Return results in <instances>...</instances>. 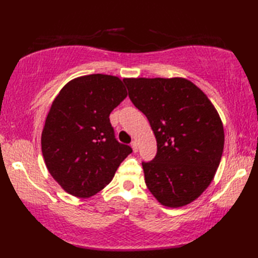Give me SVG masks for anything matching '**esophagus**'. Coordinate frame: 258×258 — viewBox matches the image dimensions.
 <instances>
[{
  "label": "esophagus",
  "mask_w": 258,
  "mask_h": 258,
  "mask_svg": "<svg viewBox=\"0 0 258 258\" xmlns=\"http://www.w3.org/2000/svg\"><path fill=\"white\" fill-rule=\"evenodd\" d=\"M131 145H132V149H133V152H134V153H136V152H138V151H139V147H138V143H136V142H135V141H133V142H132V144H131Z\"/></svg>",
  "instance_id": "esophagus-1"
}]
</instances>
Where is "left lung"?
<instances>
[{
  "label": "left lung",
  "instance_id": "left-lung-1",
  "mask_svg": "<svg viewBox=\"0 0 258 258\" xmlns=\"http://www.w3.org/2000/svg\"><path fill=\"white\" fill-rule=\"evenodd\" d=\"M123 81L157 142L154 160L142 163L147 188L166 207L189 204L210 186L221 163L225 139L220 114L187 79Z\"/></svg>",
  "mask_w": 258,
  "mask_h": 258
}]
</instances>
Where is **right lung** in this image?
I'll use <instances>...</instances> for the list:
<instances>
[{
	"label": "right lung",
	"mask_w": 258,
	"mask_h": 258,
	"mask_svg": "<svg viewBox=\"0 0 258 258\" xmlns=\"http://www.w3.org/2000/svg\"><path fill=\"white\" fill-rule=\"evenodd\" d=\"M127 91L117 76L91 74L71 80L54 98L42 131L47 171L80 199L98 193L113 179L132 149L114 138L109 114Z\"/></svg>",
	"instance_id": "1"
}]
</instances>
